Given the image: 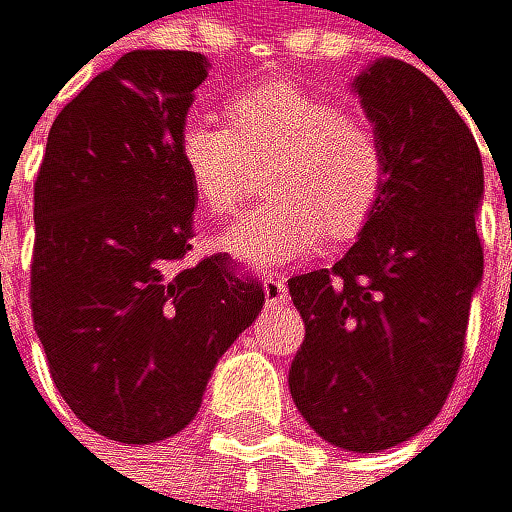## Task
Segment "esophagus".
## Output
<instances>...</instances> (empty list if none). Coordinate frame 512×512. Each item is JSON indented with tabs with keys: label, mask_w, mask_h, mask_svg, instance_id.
Masks as SVG:
<instances>
[{
	"label": "esophagus",
	"mask_w": 512,
	"mask_h": 512,
	"mask_svg": "<svg viewBox=\"0 0 512 512\" xmlns=\"http://www.w3.org/2000/svg\"><path fill=\"white\" fill-rule=\"evenodd\" d=\"M264 299H267V305H286V299H289L286 277H280V273H270V277L264 280Z\"/></svg>",
	"instance_id": "esophagus-1"
}]
</instances>
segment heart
<instances>
[{
  "instance_id": "obj_1",
  "label": "heart",
  "mask_w": 512,
  "mask_h": 512,
  "mask_svg": "<svg viewBox=\"0 0 512 512\" xmlns=\"http://www.w3.org/2000/svg\"><path fill=\"white\" fill-rule=\"evenodd\" d=\"M172 150L207 217H232L251 191V163L270 160L267 204L223 235L242 261L280 267L343 245L374 220L390 179L387 144L365 116L299 81L251 84L226 100V125L191 112Z\"/></svg>"
}]
</instances>
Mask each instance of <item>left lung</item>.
Returning <instances> with one entry per match:
<instances>
[{
  "label": "left lung",
  "instance_id": "obj_1",
  "mask_svg": "<svg viewBox=\"0 0 512 512\" xmlns=\"http://www.w3.org/2000/svg\"><path fill=\"white\" fill-rule=\"evenodd\" d=\"M355 87L387 144V194L346 258L289 280L305 321L289 393L327 444L377 453L415 437L453 390L485 270V176L466 119L425 71L384 59Z\"/></svg>",
  "mask_w": 512,
  "mask_h": 512
}]
</instances>
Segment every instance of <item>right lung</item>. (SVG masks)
<instances>
[{
  "instance_id": "right-lung-1",
  "label": "right lung",
  "mask_w": 512,
  "mask_h": 512,
  "mask_svg": "<svg viewBox=\"0 0 512 512\" xmlns=\"http://www.w3.org/2000/svg\"><path fill=\"white\" fill-rule=\"evenodd\" d=\"M207 71L188 49L125 53L65 103L34 182V330L68 409L119 444L179 434L264 308L220 254L185 264L194 194L172 138Z\"/></svg>"
}]
</instances>
